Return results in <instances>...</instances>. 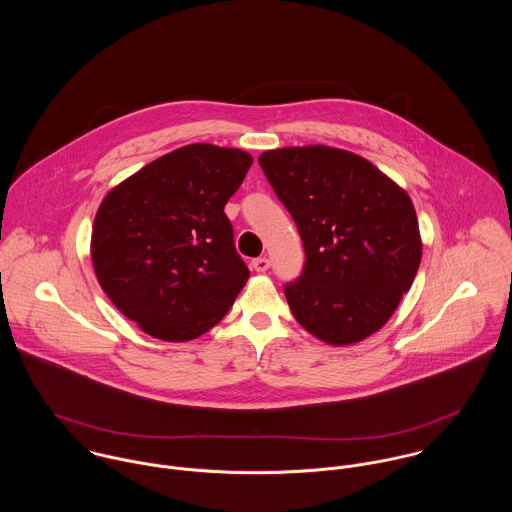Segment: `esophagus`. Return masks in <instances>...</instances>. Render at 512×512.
<instances>
[{"mask_svg": "<svg viewBox=\"0 0 512 512\" xmlns=\"http://www.w3.org/2000/svg\"><path fill=\"white\" fill-rule=\"evenodd\" d=\"M252 268H254L256 272H266V270L270 268V260L264 258V256H262V258H254V260H252Z\"/></svg>", "mask_w": 512, "mask_h": 512, "instance_id": "esophagus-1", "label": "esophagus"}]
</instances>
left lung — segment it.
<instances>
[{
    "label": "left lung",
    "mask_w": 512,
    "mask_h": 512,
    "mask_svg": "<svg viewBox=\"0 0 512 512\" xmlns=\"http://www.w3.org/2000/svg\"><path fill=\"white\" fill-rule=\"evenodd\" d=\"M258 161L305 250L301 274L284 286L293 317L329 345L363 341L390 319L420 268L410 197L345 149L284 147Z\"/></svg>",
    "instance_id": "obj_1"
}]
</instances>
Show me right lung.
<instances>
[{"label": "right lung", "mask_w": 512, "mask_h": 512, "mask_svg": "<svg viewBox=\"0 0 512 512\" xmlns=\"http://www.w3.org/2000/svg\"><path fill=\"white\" fill-rule=\"evenodd\" d=\"M252 165L242 149L193 144L114 187L92 228V264L110 301L147 335L191 341L213 329L250 270L224 205Z\"/></svg>", "instance_id": "add662e5"}]
</instances>
